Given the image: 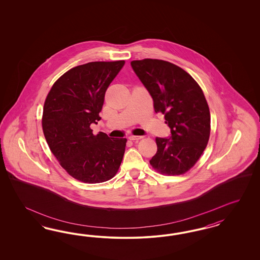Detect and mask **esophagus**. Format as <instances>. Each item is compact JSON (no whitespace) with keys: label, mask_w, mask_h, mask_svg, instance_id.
<instances>
[{"label":"esophagus","mask_w":260,"mask_h":260,"mask_svg":"<svg viewBox=\"0 0 260 260\" xmlns=\"http://www.w3.org/2000/svg\"><path fill=\"white\" fill-rule=\"evenodd\" d=\"M142 138H143L142 136H138V135H131L128 137V139L132 140V141H138V140H140Z\"/></svg>","instance_id":"esophagus-1"}]
</instances>
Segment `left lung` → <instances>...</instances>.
Returning a JSON list of instances; mask_svg holds the SVG:
<instances>
[{
    "instance_id": "1",
    "label": "left lung",
    "mask_w": 260,
    "mask_h": 260,
    "mask_svg": "<svg viewBox=\"0 0 260 260\" xmlns=\"http://www.w3.org/2000/svg\"><path fill=\"white\" fill-rule=\"evenodd\" d=\"M131 64L152 97L154 111L164 114L171 127L170 138H155L157 152L150 165L166 175L187 173L202 155L210 138L211 114L203 90L174 63L143 59Z\"/></svg>"
}]
</instances>
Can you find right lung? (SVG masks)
Wrapping results in <instances>:
<instances>
[{"mask_svg": "<svg viewBox=\"0 0 260 260\" xmlns=\"http://www.w3.org/2000/svg\"><path fill=\"white\" fill-rule=\"evenodd\" d=\"M125 63L90 62L72 68L56 81L43 109L42 126L47 145L63 170L79 181H108L118 172L126 138L92 134L107 88Z\"/></svg>", "mask_w": 260, "mask_h": 260, "instance_id": "1", "label": "right lung"}]
</instances>
